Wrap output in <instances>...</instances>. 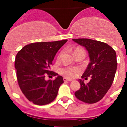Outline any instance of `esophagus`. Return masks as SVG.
<instances>
[{"label": "esophagus", "instance_id": "obj_1", "mask_svg": "<svg viewBox=\"0 0 127 127\" xmlns=\"http://www.w3.org/2000/svg\"><path fill=\"white\" fill-rule=\"evenodd\" d=\"M63 80L64 82H71V81H73L72 79H69L67 77H63Z\"/></svg>", "mask_w": 127, "mask_h": 127}]
</instances>
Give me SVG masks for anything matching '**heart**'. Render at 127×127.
<instances>
[{
  "instance_id": "1",
  "label": "heart",
  "mask_w": 127,
  "mask_h": 127,
  "mask_svg": "<svg viewBox=\"0 0 127 127\" xmlns=\"http://www.w3.org/2000/svg\"><path fill=\"white\" fill-rule=\"evenodd\" d=\"M84 52V51L83 50L82 48L81 47H76L75 48L74 51V54L77 52ZM85 53V52H84ZM61 72L63 73V74L65 75L68 77H74L76 75L80 72V69L78 68H76V67H64V68H62L61 69Z\"/></svg>"
}]
</instances>
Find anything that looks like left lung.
I'll use <instances>...</instances> for the list:
<instances>
[{"label": "left lung", "mask_w": 127, "mask_h": 127, "mask_svg": "<svg viewBox=\"0 0 127 127\" xmlns=\"http://www.w3.org/2000/svg\"><path fill=\"white\" fill-rule=\"evenodd\" d=\"M73 41L86 47L91 62L82 76L90 82L84 84L80 80V88L75 93L77 99L86 103H95L105 95L112 86L117 69L116 54L109 45L89 39H73Z\"/></svg>", "instance_id": "1"}]
</instances>
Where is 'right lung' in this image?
<instances>
[{
	"mask_svg": "<svg viewBox=\"0 0 127 127\" xmlns=\"http://www.w3.org/2000/svg\"><path fill=\"white\" fill-rule=\"evenodd\" d=\"M67 39L51 42H38L26 45L17 54L15 67L18 85L26 98L38 105L52 102L58 88L64 82L62 76L50 71L58 50ZM56 76L46 81L44 77Z\"/></svg>",
	"mask_w": 127,
	"mask_h": 127,
	"instance_id": "add662e5",
	"label": "right lung"
}]
</instances>
